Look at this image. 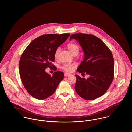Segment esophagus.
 <instances>
[{"mask_svg":"<svg viewBox=\"0 0 132 132\" xmlns=\"http://www.w3.org/2000/svg\"><path fill=\"white\" fill-rule=\"evenodd\" d=\"M71 75V74H69V73H65L64 74V76L66 77H67Z\"/></svg>","mask_w":132,"mask_h":132,"instance_id":"34e87169","label":"esophagus"}]
</instances>
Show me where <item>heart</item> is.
I'll use <instances>...</instances> for the list:
<instances>
[{
    "instance_id": "heart-1",
    "label": "heart",
    "mask_w": 132,
    "mask_h": 132,
    "mask_svg": "<svg viewBox=\"0 0 132 132\" xmlns=\"http://www.w3.org/2000/svg\"><path fill=\"white\" fill-rule=\"evenodd\" d=\"M67 47L68 49L70 51V52L74 55H77L79 51V48L77 45L74 43H69L67 45ZM61 50V49L60 47H58L55 51L54 56L55 58H56L58 57V55L60 53V51ZM76 67V65L75 64L73 63H65L61 67V68L64 71L67 72V73H71L72 72L74 69Z\"/></svg>"
}]
</instances>
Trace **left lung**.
Instances as JSON below:
<instances>
[{
	"mask_svg": "<svg viewBox=\"0 0 132 132\" xmlns=\"http://www.w3.org/2000/svg\"><path fill=\"white\" fill-rule=\"evenodd\" d=\"M76 39L83 48L84 60L77 68L79 73L90 75L85 78L75 75L76 93L87 100L96 99L104 95L111 85L114 75V60L107 46L92 34L76 33L70 37Z\"/></svg>",
	"mask_w": 132,
	"mask_h": 132,
	"instance_id": "left-lung-1",
	"label": "left lung"
}]
</instances>
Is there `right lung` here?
<instances>
[{
  "label": "right lung",
  "mask_w": 132,
  "mask_h": 132,
  "mask_svg": "<svg viewBox=\"0 0 132 132\" xmlns=\"http://www.w3.org/2000/svg\"><path fill=\"white\" fill-rule=\"evenodd\" d=\"M70 35L64 33L41 35L34 39L21 55L19 64L20 76L25 88L34 98L43 100L49 97L63 79L62 72H55L51 76L45 69L55 67L52 64L55 51Z\"/></svg>",
  "instance_id": "obj_1"
}]
</instances>
